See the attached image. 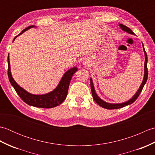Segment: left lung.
<instances>
[{"instance_id": "1", "label": "left lung", "mask_w": 155, "mask_h": 155, "mask_svg": "<svg viewBox=\"0 0 155 155\" xmlns=\"http://www.w3.org/2000/svg\"><path fill=\"white\" fill-rule=\"evenodd\" d=\"M119 26L124 31L127 32H128V33L131 34V35H134V33L132 31V30H131V29H130L128 27H127V26H124V25H122V24H119ZM143 51H144V57H145V61H144V74L143 81L142 82V83H141V84H140L139 90L137 91V92L135 93V94H134V96L133 97V98H130V100H128V101L125 102V103H117V104L108 103H107V102L103 101L101 99V98L98 97V96L96 93V92H95L93 83V80H92V78H91V88L92 95H93V97L94 98V101L96 102V103L98 105H100L101 107L107 108V109H117V108H123L125 106H127V105L132 104L133 103H134V102L137 100V98L139 97V94H140L141 91H142L143 88L144 86V84H145V83H147V78H148V69H147L148 58H147V52L145 51V49H144V48L143 44Z\"/></svg>"}]
</instances>
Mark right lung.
I'll use <instances>...</instances> for the list:
<instances>
[{"instance_id": "1", "label": "right lung", "mask_w": 155, "mask_h": 155, "mask_svg": "<svg viewBox=\"0 0 155 155\" xmlns=\"http://www.w3.org/2000/svg\"><path fill=\"white\" fill-rule=\"evenodd\" d=\"M32 27H35V26H29L27 28L24 29L21 33L15 37L13 41L15 40V38L18 36L22 34L23 32L27 31L28 29ZM77 69L78 68L77 67H73L66 72L64 74L63 77H62L60 83H59L58 86L54 91L45 94H32L28 93L25 89H23L13 79L11 72V65H10L9 57L8 56V77L10 83L12 84V86L14 87L16 93L18 94V96L21 97V99L25 103L28 104V105H31V106L38 108H50L55 107L58 106V105L61 104L65 100L66 97L67 96L68 87L72 75L74 74V72L77 71Z\"/></svg>"}]
</instances>
